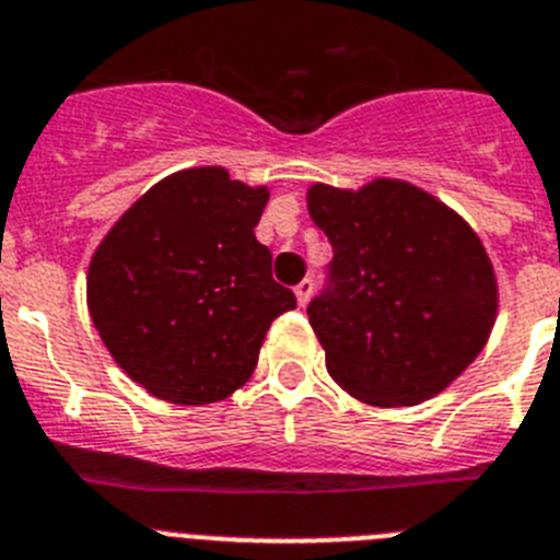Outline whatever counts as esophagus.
<instances>
[{"mask_svg":"<svg viewBox=\"0 0 560 560\" xmlns=\"http://www.w3.org/2000/svg\"><path fill=\"white\" fill-rule=\"evenodd\" d=\"M310 295H313V281L304 279L295 284V299H299V307H307Z\"/></svg>","mask_w":560,"mask_h":560,"instance_id":"34e87169","label":"esophagus"}]
</instances>
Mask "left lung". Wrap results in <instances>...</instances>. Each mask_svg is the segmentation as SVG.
I'll return each instance as SVG.
<instances>
[{"label":"left lung","mask_w":560,"mask_h":560,"mask_svg":"<svg viewBox=\"0 0 560 560\" xmlns=\"http://www.w3.org/2000/svg\"><path fill=\"white\" fill-rule=\"evenodd\" d=\"M307 208L332 245L327 287L307 307L332 381L381 408L440 395L482 352L499 307L474 228L402 179L315 183Z\"/></svg>","instance_id":"left-lung-1"}]
</instances>
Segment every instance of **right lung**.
Masks as SVG:
<instances>
[{
    "label": "right lung",
    "instance_id": "add662e5",
    "mask_svg": "<svg viewBox=\"0 0 560 560\" xmlns=\"http://www.w3.org/2000/svg\"><path fill=\"white\" fill-rule=\"evenodd\" d=\"M267 197L220 165L186 168L149 188L92 253V324L149 395L225 400L256 369L270 324L295 310L253 233Z\"/></svg>",
    "mask_w": 560,
    "mask_h": 560
}]
</instances>
